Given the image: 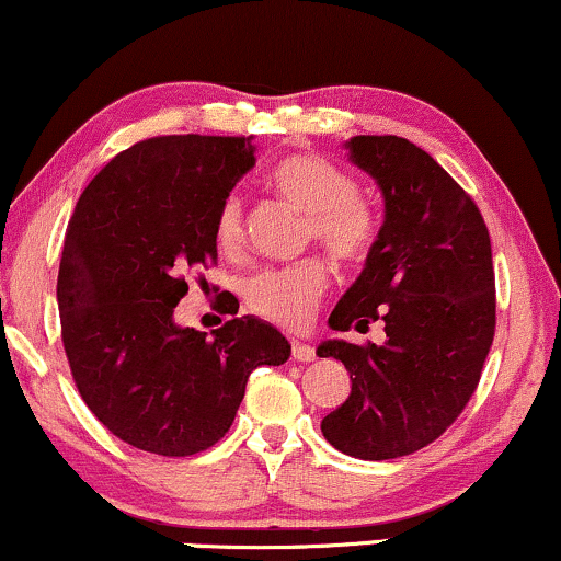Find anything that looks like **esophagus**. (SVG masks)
I'll use <instances>...</instances> for the list:
<instances>
[{"instance_id": "esophagus-1", "label": "esophagus", "mask_w": 561, "mask_h": 561, "mask_svg": "<svg viewBox=\"0 0 561 561\" xmlns=\"http://www.w3.org/2000/svg\"><path fill=\"white\" fill-rule=\"evenodd\" d=\"M293 360H298V363H310V360H316V347L306 345V342L293 340Z\"/></svg>"}]
</instances>
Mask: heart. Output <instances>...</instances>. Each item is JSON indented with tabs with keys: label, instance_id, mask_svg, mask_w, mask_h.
<instances>
[{
	"label": "heart",
	"instance_id": "1",
	"mask_svg": "<svg viewBox=\"0 0 561 561\" xmlns=\"http://www.w3.org/2000/svg\"><path fill=\"white\" fill-rule=\"evenodd\" d=\"M268 185L298 211L306 214V240H316L336 261H360L379 234V216L363 195H357L353 174L321 157L282 159L268 174ZM219 251L240 253L245 245V208L238 195H229L214 221ZM329 289V268L321 259H302L287 266L263 268L245 285V302L263 321L285 329H302Z\"/></svg>",
	"mask_w": 561,
	"mask_h": 561
}]
</instances>
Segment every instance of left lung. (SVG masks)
<instances>
[{"label":"left lung","instance_id":"left-lung-1","mask_svg":"<svg viewBox=\"0 0 561 561\" xmlns=\"http://www.w3.org/2000/svg\"><path fill=\"white\" fill-rule=\"evenodd\" d=\"M347 148L379 182L387 211L329 323L366 334L383 321L387 342L316 350L345 363L353 381L321 431L350 457L394 460L436 442L481 381L496 329L491 238L476 201L408 138L355 135Z\"/></svg>","mask_w":561,"mask_h":561}]
</instances>
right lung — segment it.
Returning a JSON list of instances; mask_svg holds the SVG:
<instances>
[{"mask_svg":"<svg viewBox=\"0 0 561 561\" xmlns=\"http://www.w3.org/2000/svg\"><path fill=\"white\" fill-rule=\"evenodd\" d=\"M253 164L251 138L157 135L117 153L80 195L57 276L62 345L88 410L135 449L214 447L253 368L289 357L285 336L253 316L214 336L174 323L187 274L216 263V211Z\"/></svg>","mask_w":561,"mask_h":561,"instance_id":"add662e5","label":"right lung"}]
</instances>
